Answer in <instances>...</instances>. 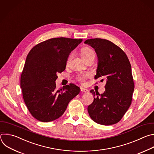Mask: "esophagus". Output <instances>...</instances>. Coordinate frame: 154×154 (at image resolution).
Listing matches in <instances>:
<instances>
[{"label": "esophagus", "instance_id": "obj_1", "mask_svg": "<svg viewBox=\"0 0 154 154\" xmlns=\"http://www.w3.org/2000/svg\"><path fill=\"white\" fill-rule=\"evenodd\" d=\"M81 91L82 92H85V93H88V90L85 88H83V87H81Z\"/></svg>", "mask_w": 154, "mask_h": 154}]
</instances>
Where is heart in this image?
<instances>
[{"instance_id":"1","label":"heart","mask_w":154,"mask_h":154,"mask_svg":"<svg viewBox=\"0 0 154 154\" xmlns=\"http://www.w3.org/2000/svg\"><path fill=\"white\" fill-rule=\"evenodd\" d=\"M81 54L83 58L87 57L91 55H95L94 51L92 50L90 48L88 47H84L82 48L81 50ZM89 76L88 74H84V75H81L78 77V79L81 81V82H84L85 78H87Z\"/></svg>"}]
</instances>
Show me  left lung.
<instances>
[{"instance_id": "obj_1", "label": "left lung", "mask_w": 154, "mask_h": 154, "mask_svg": "<svg viewBox=\"0 0 154 154\" xmlns=\"http://www.w3.org/2000/svg\"><path fill=\"white\" fill-rule=\"evenodd\" d=\"M84 44L94 48L98 57L95 79L101 78L103 82L104 78L106 81L103 94L90 90L94 100L87 107L88 114L98 124L105 126L116 124L132 103L134 83L129 59L119 47L108 40L90 39ZM95 95H97L96 97Z\"/></svg>"}]
</instances>
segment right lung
I'll return each instance as SVG.
<instances>
[{
  "label": "right lung",
  "mask_w": 154,
  "mask_h": 154,
  "mask_svg": "<svg viewBox=\"0 0 154 154\" xmlns=\"http://www.w3.org/2000/svg\"><path fill=\"white\" fill-rule=\"evenodd\" d=\"M82 39L52 38L35 45L26 56L20 76L24 102L30 113L42 122L54 121L80 92L73 84L56 88L57 73L64 71L69 54Z\"/></svg>",
  "instance_id": "add662e5"
}]
</instances>
